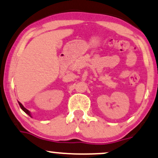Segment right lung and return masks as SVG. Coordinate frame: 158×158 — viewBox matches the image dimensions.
I'll return each instance as SVG.
<instances>
[{"instance_id":"obj_1","label":"right lung","mask_w":158,"mask_h":158,"mask_svg":"<svg viewBox=\"0 0 158 158\" xmlns=\"http://www.w3.org/2000/svg\"><path fill=\"white\" fill-rule=\"evenodd\" d=\"M18 103H19V106H20V108H21V109H22V110H23V111H24V112H25V113H27V114H28L29 115H30V116H31V114H30V111H29V110H27V109H26V108H25V107H24V106H23V105H22V104H21L20 103H19V102H18Z\"/></svg>"}]
</instances>
